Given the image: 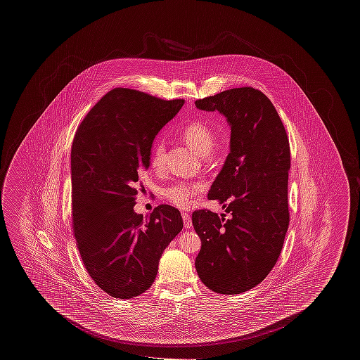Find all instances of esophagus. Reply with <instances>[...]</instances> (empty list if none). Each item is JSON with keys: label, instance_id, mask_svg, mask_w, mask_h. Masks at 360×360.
Returning a JSON list of instances; mask_svg holds the SVG:
<instances>
[{"label": "esophagus", "instance_id": "1", "mask_svg": "<svg viewBox=\"0 0 360 360\" xmlns=\"http://www.w3.org/2000/svg\"><path fill=\"white\" fill-rule=\"evenodd\" d=\"M182 219H184V223H185V228L186 229L191 228V217H190V214L182 213Z\"/></svg>", "mask_w": 360, "mask_h": 360}]
</instances>
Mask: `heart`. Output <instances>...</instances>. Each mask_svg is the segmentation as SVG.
<instances>
[{
    "instance_id": "obj_1",
    "label": "heart",
    "mask_w": 360,
    "mask_h": 360,
    "mask_svg": "<svg viewBox=\"0 0 360 360\" xmlns=\"http://www.w3.org/2000/svg\"><path fill=\"white\" fill-rule=\"evenodd\" d=\"M181 137L194 153L202 156L209 154L214 144V135L212 129L200 121H194L186 125L181 131ZM165 153H166L165 141L162 139H156L151 147V154H150V165L155 170H159L163 166ZM202 190H204V185L198 182H194V184L178 182L172 186L165 188L163 195L174 205L186 207L191 202V198L197 193H201Z\"/></svg>"
}]
</instances>
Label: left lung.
I'll list each match as a JSON object with an SVG mask.
<instances>
[{
    "label": "left lung",
    "instance_id": "1",
    "mask_svg": "<svg viewBox=\"0 0 360 360\" xmlns=\"http://www.w3.org/2000/svg\"><path fill=\"white\" fill-rule=\"evenodd\" d=\"M195 106L220 112L231 127L229 154L207 194L231 217L193 213L201 239L195 269L210 290L240 294L269 275L282 251L290 221L289 139L274 105L257 89L225 90Z\"/></svg>",
    "mask_w": 360,
    "mask_h": 360
}]
</instances>
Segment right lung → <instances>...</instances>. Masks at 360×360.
Listing matches in <instances>:
<instances>
[{
  "mask_svg": "<svg viewBox=\"0 0 360 360\" xmlns=\"http://www.w3.org/2000/svg\"><path fill=\"white\" fill-rule=\"evenodd\" d=\"M184 103L113 89L74 136V236L87 273L115 298L129 300L151 288L163 251L184 228L172 206H158L147 217L134 210V186L150 167L155 136Z\"/></svg>",
  "mask_w": 360,
  "mask_h": 360,
  "instance_id": "add662e5",
  "label": "right lung"
}]
</instances>
